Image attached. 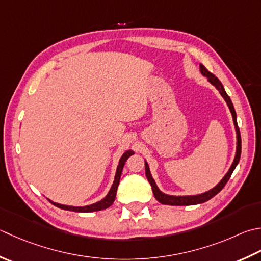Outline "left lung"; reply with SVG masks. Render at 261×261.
<instances>
[{"mask_svg": "<svg viewBox=\"0 0 261 261\" xmlns=\"http://www.w3.org/2000/svg\"><path fill=\"white\" fill-rule=\"evenodd\" d=\"M200 71L201 73L207 76L209 83L213 84L214 86L216 87L218 89L219 94H221L224 99L227 103L229 110H231V113L233 116V122H234V125H236V130H237V137H238V146H237V155L236 158H234V162L229 168L228 172L226 173V175L223 177V180L218 183V185L213 188L212 190H209L205 193H201V195H198V196H185V197H176V196H168L165 195V193H163L162 191H160V189L157 188L156 183L154 181V178L151 177L150 175V172H149V167H148L147 163H145V166H146V176H147V180L148 182L150 183L151 189H152V192H154V196L156 198L157 201H160L163 205H171V206H190V205H197V203H202V202H206L208 201L209 199H212L213 197H215L217 193L222 190V189L225 187V185L227 183V181L229 180V177H231L233 171L236 170V167L238 165V163L240 161V156H241V135H240V130H239V126H238V122H237V113H236V110H234V106L232 104V100L229 98L228 95L226 94L225 89H224V87L222 85L221 81L218 80L217 76L214 75L212 72H209V71L203 66L202 64H200Z\"/></svg>", "mask_w": 261, "mask_h": 261, "instance_id": "8db88e82", "label": "left lung"}]
</instances>
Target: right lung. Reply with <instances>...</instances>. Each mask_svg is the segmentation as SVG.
Segmentation results:
<instances>
[{
    "label": "right lung",
    "mask_w": 261,
    "mask_h": 261,
    "mask_svg": "<svg viewBox=\"0 0 261 261\" xmlns=\"http://www.w3.org/2000/svg\"><path fill=\"white\" fill-rule=\"evenodd\" d=\"M131 155H134V151L132 150H127L125 151L123 156L121 157L120 163H119V166H117V170H116V174H115V180L113 182V186H112L111 190L109 192V195H107L103 200H100L96 203H93V205H89V206H85V207H72V206H65V205H60V203H56L53 202L54 206L59 207L61 209H64V211H71V212H76V213H91V212H97V211H103V209L109 208L112 203L114 202L115 200V197H116V191H117V187H119V183H120V178H121V174H122V170H123V166L125 164V162L127 158H129Z\"/></svg>",
    "instance_id": "obj_1"
}]
</instances>
